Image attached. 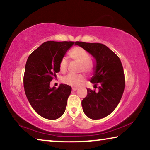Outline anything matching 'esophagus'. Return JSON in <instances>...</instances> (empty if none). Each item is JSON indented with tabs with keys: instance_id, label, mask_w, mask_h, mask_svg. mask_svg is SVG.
I'll return each instance as SVG.
<instances>
[{
	"instance_id": "obj_1",
	"label": "esophagus",
	"mask_w": 150,
	"mask_h": 150,
	"mask_svg": "<svg viewBox=\"0 0 150 150\" xmlns=\"http://www.w3.org/2000/svg\"><path fill=\"white\" fill-rule=\"evenodd\" d=\"M77 89H78V88H77V87H73V88H72L73 91H76Z\"/></svg>"
}]
</instances>
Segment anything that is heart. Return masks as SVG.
<instances>
[{
	"label": "heart",
	"mask_w": 150,
	"mask_h": 150,
	"mask_svg": "<svg viewBox=\"0 0 150 150\" xmlns=\"http://www.w3.org/2000/svg\"><path fill=\"white\" fill-rule=\"evenodd\" d=\"M69 55L72 59L79 63L80 71H82L85 73H90L92 71V65L88 62L89 55L84 49L80 47H75L70 51ZM67 60L65 58H63L59 62V69L62 72H65L67 69ZM84 76L81 74H69L63 78V82L65 84L72 86V87H78L84 81Z\"/></svg>",
	"instance_id": "obj_1"
}]
</instances>
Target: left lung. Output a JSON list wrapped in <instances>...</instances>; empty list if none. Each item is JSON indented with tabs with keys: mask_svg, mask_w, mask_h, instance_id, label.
<instances>
[{
	"mask_svg": "<svg viewBox=\"0 0 150 150\" xmlns=\"http://www.w3.org/2000/svg\"><path fill=\"white\" fill-rule=\"evenodd\" d=\"M95 59L93 76L90 82L94 87L99 85L98 91L87 88V95L81 102L83 110L91 119L106 117L118 106L123 95L125 79L121 61L105 45L99 43L75 42Z\"/></svg>",
	"mask_w": 150,
	"mask_h": 150,
	"instance_id": "obj_1",
	"label": "left lung"
}]
</instances>
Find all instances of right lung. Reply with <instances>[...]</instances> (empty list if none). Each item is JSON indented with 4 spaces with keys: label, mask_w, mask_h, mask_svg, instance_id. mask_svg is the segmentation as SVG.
Returning a JSON list of instances; mask_svg holds the SVG:
<instances>
[{
    "label": "right lung",
    "mask_w": 150,
    "mask_h": 150,
    "mask_svg": "<svg viewBox=\"0 0 150 150\" xmlns=\"http://www.w3.org/2000/svg\"><path fill=\"white\" fill-rule=\"evenodd\" d=\"M74 42H44L29 55L25 66L24 87L33 109L42 117L55 120L65 111L71 87L61 84L57 88L50 83L60 71L59 62Z\"/></svg>",
    "instance_id": "add662e5"
}]
</instances>
